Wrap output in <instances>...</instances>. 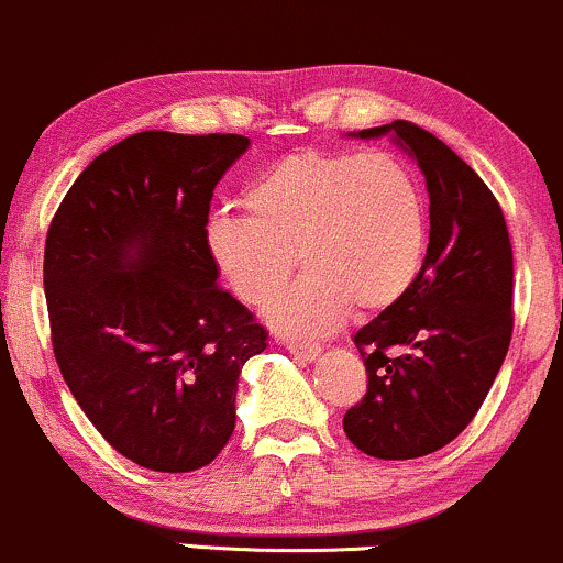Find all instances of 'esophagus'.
I'll use <instances>...</instances> for the list:
<instances>
[{
  "mask_svg": "<svg viewBox=\"0 0 563 563\" xmlns=\"http://www.w3.org/2000/svg\"><path fill=\"white\" fill-rule=\"evenodd\" d=\"M287 351L295 353L300 362H313V358L321 353L319 345H311V343H287Z\"/></svg>",
  "mask_w": 563,
  "mask_h": 563,
  "instance_id": "obj_1",
  "label": "esophagus"
}]
</instances>
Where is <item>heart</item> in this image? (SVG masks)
<instances>
[{"label": "heart", "instance_id": "1", "mask_svg": "<svg viewBox=\"0 0 563 563\" xmlns=\"http://www.w3.org/2000/svg\"><path fill=\"white\" fill-rule=\"evenodd\" d=\"M207 250L233 292L268 306L276 330L327 334L353 311L372 316L418 282L428 247V205L418 175L394 154L295 151L244 194V214H214Z\"/></svg>", "mask_w": 563, "mask_h": 563}]
</instances>
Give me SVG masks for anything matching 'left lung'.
I'll list each match as a JSON object with an SVG mask.
<instances>
[{
    "mask_svg": "<svg viewBox=\"0 0 563 563\" xmlns=\"http://www.w3.org/2000/svg\"><path fill=\"white\" fill-rule=\"evenodd\" d=\"M394 132L431 197L426 263L407 295L356 332L366 394L345 412L353 446L412 460L457 439L476 418L514 334V247L500 201L444 141L412 122Z\"/></svg>",
    "mask_w": 563,
    "mask_h": 563,
    "instance_id": "1",
    "label": "left lung"
}]
</instances>
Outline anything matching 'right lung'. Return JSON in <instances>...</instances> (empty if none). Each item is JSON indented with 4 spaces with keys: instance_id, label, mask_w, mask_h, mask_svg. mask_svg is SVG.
Masks as SVG:
<instances>
[{
    "instance_id": "right-lung-1",
    "label": "right lung",
    "mask_w": 563,
    "mask_h": 563,
    "mask_svg": "<svg viewBox=\"0 0 563 563\" xmlns=\"http://www.w3.org/2000/svg\"><path fill=\"white\" fill-rule=\"evenodd\" d=\"M247 148L244 135L137 132L92 159L49 223L55 362L98 433L148 471L218 457L242 366L265 351L205 236L214 186Z\"/></svg>"
}]
</instances>
